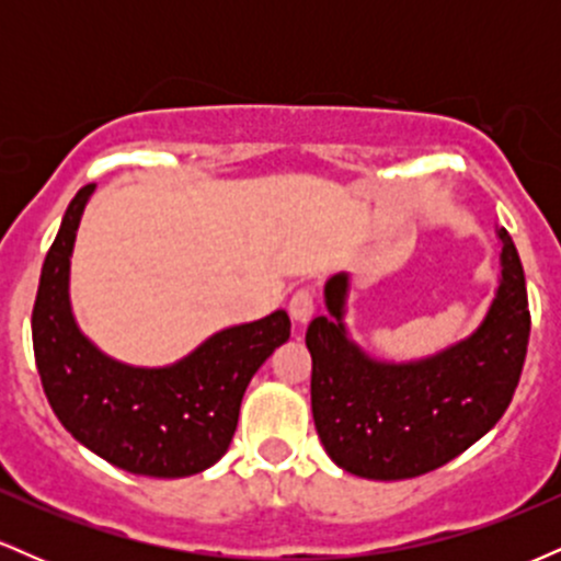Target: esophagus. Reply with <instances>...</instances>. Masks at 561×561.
<instances>
[{
    "label": "esophagus",
    "instance_id": "obj_1",
    "mask_svg": "<svg viewBox=\"0 0 561 561\" xmlns=\"http://www.w3.org/2000/svg\"><path fill=\"white\" fill-rule=\"evenodd\" d=\"M313 308H317V302H313L311 289L308 287L295 289V295L289 298V317L298 321V324H306V321L311 319Z\"/></svg>",
    "mask_w": 561,
    "mask_h": 561
}]
</instances>
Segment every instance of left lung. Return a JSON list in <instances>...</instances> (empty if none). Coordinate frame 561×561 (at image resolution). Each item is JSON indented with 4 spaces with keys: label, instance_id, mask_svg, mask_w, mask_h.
Segmentation results:
<instances>
[{
    "label": "left lung",
    "instance_id": "8db88e82",
    "mask_svg": "<svg viewBox=\"0 0 561 561\" xmlns=\"http://www.w3.org/2000/svg\"><path fill=\"white\" fill-rule=\"evenodd\" d=\"M501 279L469 337L416 362H379L345 327L347 274L327 279V313L308 324L311 411L330 459L366 480H409L448 465L504 416L523 375L530 311L506 229Z\"/></svg>",
    "mask_w": 561,
    "mask_h": 561
}]
</instances>
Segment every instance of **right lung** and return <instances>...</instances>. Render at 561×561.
Masks as SVG:
<instances>
[{"mask_svg":"<svg viewBox=\"0 0 561 561\" xmlns=\"http://www.w3.org/2000/svg\"><path fill=\"white\" fill-rule=\"evenodd\" d=\"M94 184L70 199L42 266L31 317L38 377L57 420L113 467L147 478H190L227 454L250 379L287 343L274 311L210 334L169 366H131L102 353L70 308V255Z\"/></svg>","mask_w":561,"mask_h":561,"instance_id":"1","label":"right lung"}]
</instances>
